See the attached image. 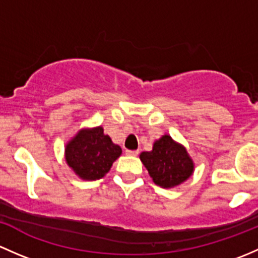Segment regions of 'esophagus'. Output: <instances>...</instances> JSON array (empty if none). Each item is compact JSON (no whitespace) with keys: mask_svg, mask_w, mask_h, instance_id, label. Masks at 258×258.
<instances>
[{"mask_svg":"<svg viewBox=\"0 0 258 258\" xmlns=\"http://www.w3.org/2000/svg\"><path fill=\"white\" fill-rule=\"evenodd\" d=\"M126 155H132V156H137L138 154H139V151L138 150H126L125 151Z\"/></svg>","mask_w":258,"mask_h":258,"instance_id":"1","label":"esophagus"}]
</instances>
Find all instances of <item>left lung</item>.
Returning a JSON list of instances; mask_svg holds the SVG:
<instances>
[{
	"mask_svg": "<svg viewBox=\"0 0 258 258\" xmlns=\"http://www.w3.org/2000/svg\"><path fill=\"white\" fill-rule=\"evenodd\" d=\"M140 160L153 181L161 187L176 186L190 177L194 171V163L186 149L175 143L169 135L156 140L151 151L140 154Z\"/></svg>",
	"mask_w": 258,
	"mask_h": 258,
	"instance_id": "1",
	"label": "left lung"
}]
</instances>
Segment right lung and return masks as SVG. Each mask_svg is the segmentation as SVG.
Here are the masks:
<instances>
[{"label": "right lung", "mask_w": 258, "mask_h": 258, "mask_svg": "<svg viewBox=\"0 0 258 258\" xmlns=\"http://www.w3.org/2000/svg\"><path fill=\"white\" fill-rule=\"evenodd\" d=\"M121 149L113 144L102 126L81 130L67 144L66 160L79 177L97 180L109 171Z\"/></svg>", "instance_id": "add662e5"}]
</instances>
